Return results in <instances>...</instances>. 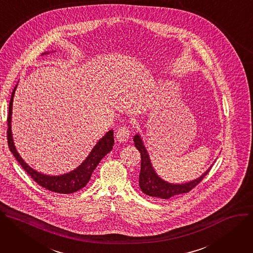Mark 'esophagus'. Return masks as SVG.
<instances>
[{
  "label": "esophagus",
  "instance_id": "esophagus-1",
  "mask_svg": "<svg viewBox=\"0 0 253 253\" xmlns=\"http://www.w3.org/2000/svg\"><path fill=\"white\" fill-rule=\"evenodd\" d=\"M130 131L127 126H121L117 131V139L119 142H126L129 137Z\"/></svg>",
  "mask_w": 253,
  "mask_h": 253
}]
</instances>
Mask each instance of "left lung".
<instances>
[{
  "label": "left lung",
  "instance_id": "1",
  "mask_svg": "<svg viewBox=\"0 0 253 253\" xmlns=\"http://www.w3.org/2000/svg\"><path fill=\"white\" fill-rule=\"evenodd\" d=\"M133 142L137 151L141 153V159H142L138 185H139V188H141V190L143 191V193L149 196H152V197L159 198V199H169L171 197H174L176 195L188 193L193 188L197 186L211 170L212 166L201 177L185 184L168 183L163 179H161L155 172L149 154L144 146L142 137L139 136V134L136 133L133 136Z\"/></svg>",
  "mask_w": 253,
  "mask_h": 253
}]
</instances>
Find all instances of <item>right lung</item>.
<instances>
[{"label": "right lung", "mask_w": 253, "mask_h": 253, "mask_svg": "<svg viewBox=\"0 0 253 253\" xmlns=\"http://www.w3.org/2000/svg\"><path fill=\"white\" fill-rule=\"evenodd\" d=\"M46 54V53H43ZM17 87V85H16ZM16 87L14 88L11 100L9 103V115H8V130H7V137H8V146L16 160L22 166L23 169L27 172V174L31 176V178L43 188L59 194H71L74 193L83 187H85L86 184L89 182L92 172L95 170V168L101 161V159L107 155L111 150L112 146L115 144L114 139V131L109 130L106 134L100 138L95 147L92 149L88 157L84 160V162L78 166L75 170L71 171L70 173L61 175V176H48L41 174L35 170H33L31 167L28 166L23 159L20 157L19 153L17 152L13 136H12V129H11V120H12V105H13V97L15 94Z\"/></svg>", "instance_id": "right-lung-1"}]
</instances>
